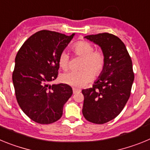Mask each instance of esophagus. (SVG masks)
Returning a JSON list of instances; mask_svg holds the SVG:
<instances>
[{"instance_id": "1", "label": "esophagus", "mask_w": 150, "mask_h": 150, "mask_svg": "<svg viewBox=\"0 0 150 150\" xmlns=\"http://www.w3.org/2000/svg\"><path fill=\"white\" fill-rule=\"evenodd\" d=\"M80 91H81V90L79 89V88H73V92H74V94H76L77 93V92H80Z\"/></svg>"}]
</instances>
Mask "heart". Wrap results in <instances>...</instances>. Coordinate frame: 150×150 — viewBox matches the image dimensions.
Returning <instances> with one entry per match:
<instances>
[{"instance_id":"1","label":"heart","mask_w":150,"mask_h":150,"mask_svg":"<svg viewBox=\"0 0 150 150\" xmlns=\"http://www.w3.org/2000/svg\"><path fill=\"white\" fill-rule=\"evenodd\" d=\"M74 54L83 58L80 71H70L61 76L64 83L71 86L80 88L89 83L94 76H99L105 66V55L101 50H95V47L88 41L81 40L72 46ZM59 64L64 71L69 67V55L67 52H62L59 59Z\"/></svg>"}]
</instances>
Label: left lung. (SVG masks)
I'll use <instances>...</instances> for the list:
<instances>
[{"label":"left lung","instance_id":"8db88e82","mask_svg":"<svg viewBox=\"0 0 150 150\" xmlns=\"http://www.w3.org/2000/svg\"><path fill=\"white\" fill-rule=\"evenodd\" d=\"M98 45L105 55V66L92 88L83 89L85 119L95 124L113 120L126 104L132 90L134 74L132 59L124 43L109 33L86 36Z\"/></svg>","mask_w":150,"mask_h":150}]
</instances>
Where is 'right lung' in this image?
<instances>
[{"instance_id": "right-lung-1", "label": "right lung", "mask_w": 150, "mask_h": 150, "mask_svg": "<svg viewBox=\"0 0 150 150\" xmlns=\"http://www.w3.org/2000/svg\"><path fill=\"white\" fill-rule=\"evenodd\" d=\"M74 34L40 30L23 43L16 56L13 83L17 102L35 122L58 121L72 95V88L67 84L49 83L58 76L59 56Z\"/></svg>"}]
</instances>
